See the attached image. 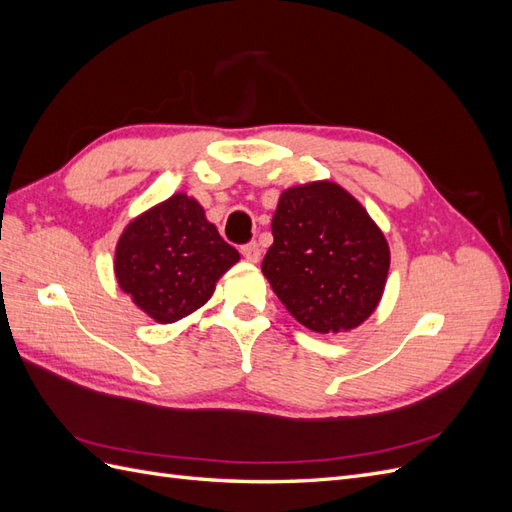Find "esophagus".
I'll return each instance as SVG.
<instances>
[{
  "mask_svg": "<svg viewBox=\"0 0 512 512\" xmlns=\"http://www.w3.org/2000/svg\"><path fill=\"white\" fill-rule=\"evenodd\" d=\"M241 254L247 262H258L260 260V247L258 243H247L241 247Z\"/></svg>",
  "mask_w": 512,
  "mask_h": 512,
  "instance_id": "1",
  "label": "esophagus"
}]
</instances>
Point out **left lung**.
Wrapping results in <instances>:
<instances>
[{"instance_id":"obj_1","label":"left lung","mask_w":512,"mask_h":512,"mask_svg":"<svg viewBox=\"0 0 512 512\" xmlns=\"http://www.w3.org/2000/svg\"><path fill=\"white\" fill-rule=\"evenodd\" d=\"M262 273L290 316L314 333H346L382 299L391 250L380 226L342 185L320 179L284 190Z\"/></svg>"}]
</instances>
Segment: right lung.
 Instances as JSON below:
<instances>
[{
  "mask_svg": "<svg viewBox=\"0 0 512 512\" xmlns=\"http://www.w3.org/2000/svg\"><path fill=\"white\" fill-rule=\"evenodd\" d=\"M194 196L177 192L132 218L117 239L119 288L158 324L203 307L220 277L239 262Z\"/></svg>",
  "mask_w": 512,
  "mask_h": 512,
  "instance_id": "right-lung-1",
  "label": "right lung"
}]
</instances>
